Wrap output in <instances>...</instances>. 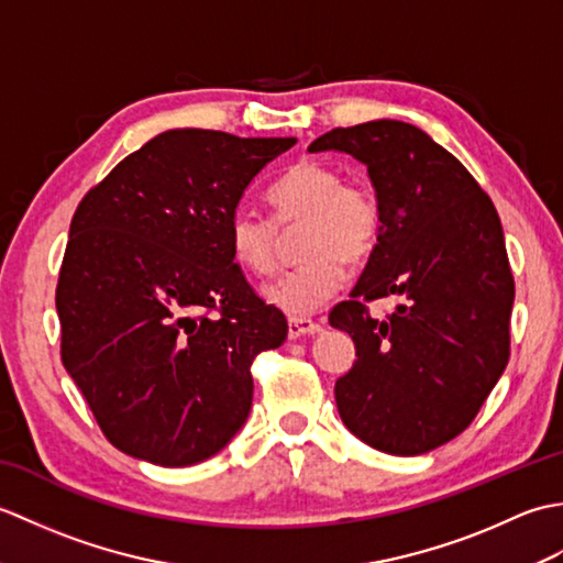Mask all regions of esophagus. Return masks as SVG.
Masks as SVG:
<instances>
[{
	"mask_svg": "<svg viewBox=\"0 0 563 563\" xmlns=\"http://www.w3.org/2000/svg\"><path fill=\"white\" fill-rule=\"evenodd\" d=\"M321 327L312 319H290L288 321V336L290 339H300V336H314L319 333Z\"/></svg>",
	"mask_w": 563,
	"mask_h": 563,
	"instance_id": "34e87169",
	"label": "esophagus"
}]
</instances>
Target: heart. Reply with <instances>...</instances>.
Here are the masks:
<instances>
[{
	"mask_svg": "<svg viewBox=\"0 0 563 563\" xmlns=\"http://www.w3.org/2000/svg\"><path fill=\"white\" fill-rule=\"evenodd\" d=\"M275 220L258 210L239 208L230 220V249L234 261L256 278L278 266L280 227L305 222L300 234L302 263L266 285L268 305L292 319L314 314L343 283V261L363 263L382 234V206L365 184L343 181L329 164L297 162L271 188Z\"/></svg>",
	"mask_w": 563,
	"mask_h": 563,
	"instance_id": "b5f03b06",
	"label": "heart"
}]
</instances>
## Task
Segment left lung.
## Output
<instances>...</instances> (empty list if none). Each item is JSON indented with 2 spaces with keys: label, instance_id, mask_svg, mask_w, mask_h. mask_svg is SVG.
<instances>
[{
  "label": "left lung",
  "instance_id": "8db88e82",
  "mask_svg": "<svg viewBox=\"0 0 563 563\" xmlns=\"http://www.w3.org/2000/svg\"><path fill=\"white\" fill-rule=\"evenodd\" d=\"M309 152H345L367 166L382 234L349 302L329 324L349 331L357 361L336 379L341 421L387 454H423L474 421L508 365L516 285L504 227L474 176L401 121H369L317 137ZM402 302L366 314L382 296Z\"/></svg>",
  "mask_w": 563,
  "mask_h": 563
}]
</instances>
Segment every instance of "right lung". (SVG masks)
I'll return each mask as SVG.
<instances>
[{
	"instance_id": "right-lung-1",
	"label": "right lung",
	"mask_w": 563,
	"mask_h": 563,
	"mask_svg": "<svg viewBox=\"0 0 563 563\" xmlns=\"http://www.w3.org/2000/svg\"><path fill=\"white\" fill-rule=\"evenodd\" d=\"M295 142L166 130L79 202L55 297L63 363L130 457L198 464L246 423L251 363L288 321L234 263L230 220Z\"/></svg>"
}]
</instances>
